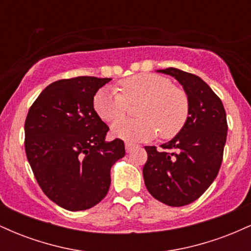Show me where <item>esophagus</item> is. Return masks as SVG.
<instances>
[{
	"mask_svg": "<svg viewBox=\"0 0 251 251\" xmlns=\"http://www.w3.org/2000/svg\"><path fill=\"white\" fill-rule=\"evenodd\" d=\"M134 148H135L134 144H132V143H126L125 144V149H126V152H127V153H128V152H131Z\"/></svg>",
	"mask_w": 251,
	"mask_h": 251,
	"instance_id": "34e87169",
	"label": "esophagus"
}]
</instances>
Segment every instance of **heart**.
<instances>
[{"mask_svg": "<svg viewBox=\"0 0 251 251\" xmlns=\"http://www.w3.org/2000/svg\"><path fill=\"white\" fill-rule=\"evenodd\" d=\"M122 93L113 88L99 89L93 99L94 111L103 122L112 123L128 111V103L142 102L140 120L114 123L112 133L127 142H146L160 132L169 139L179 133L189 116L186 94L175 87L168 77L155 74H138L120 82Z\"/></svg>", "mask_w": 251, "mask_h": 251, "instance_id": "1", "label": "heart"}]
</instances>
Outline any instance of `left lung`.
Masks as SVG:
<instances>
[{
  "label": "left lung",
  "instance_id": "8db88e82",
  "mask_svg": "<svg viewBox=\"0 0 251 251\" xmlns=\"http://www.w3.org/2000/svg\"><path fill=\"white\" fill-rule=\"evenodd\" d=\"M158 73L175 77L189 100L185 125L164 151L145 146L148 162L143 168L146 189L170 206L192 203L205 192L220 171L226 142V114L221 99L200 76L170 67Z\"/></svg>",
  "mask_w": 251,
  "mask_h": 251
}]
</instances>
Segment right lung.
<instances>
[{
  "instance_id": "1",
  "label": "right lung",
  "mask_w": 251,
  "mask_h": 251,
  "mask_svg": "<svg viewBox=\"0 0 251 251\" xmlns=\"http://www.w3.org/2000/svg\"><path fill=\"white\" fill-rule=\"evenodd\" d=\"M109 77L57 80L41 92L25 124V154L46 196L70 211L87 210L107 195L111 168L125 155L120 139L93 107Z\"/></svg>"
}]
</instances>
